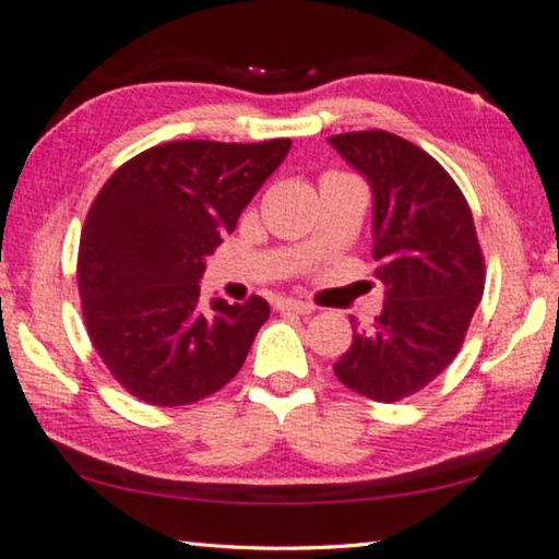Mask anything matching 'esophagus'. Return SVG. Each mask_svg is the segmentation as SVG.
Returning <instances> with one entry per match:
<instances>
[{"label": "esophagus", "mask_w": 559, "mask_h": 559, "mask_svg": "<svg viewBox=\"0 0 559 559\" xmlns=\"http://www.w3.org/2000/svg\"><path fill=\"white\" fill-rule=\"evenodd\" d=\"M273 309L276 311H294V313H311L313 306L306 301H296V298H276L273 301Z\"/></svg>", "instance_id": "obj_1"}]
</instances>
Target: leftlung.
I'll use <instances>...</instances> for the list:
<instances>
[{
  "instance_id": "1",
  "label": "left lung",
  "mask_w": 559,
  "mask_h": 559,
  "mask_svg": "<svg viewBox=\"0 0 559 559\" xmlns=\"http://www.w3.org/2000/svg\"><path fill=\"white\" fill-rule=\"evenodd\" d=\"M329 141L372 187L374 276L388 296L372 329L355 326L334 374L397 403L433 382L466 340L486 281L474 215L453 177L407 139L369 129Z\"/></svg>"
}]
</instances>
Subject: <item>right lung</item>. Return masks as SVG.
<instances>
[{"instance_id": "add662e5", "label": "right lung", "mask_w": 559, "mask_h": 559, "mask_svg": "<svg viewBox=\"0 0 559 559\" xmlns=\"http://www.w3.org/2000/svg\"><path fill=\"white\" fill-rule=\"evenodd\" d=\"M258 144L169 141L121 164L93 200L78 248L88 336L108 372L156 407L192 405L240 372L271 306H200L204 255L288 154Z\"/></svg>"}]
</instances>
